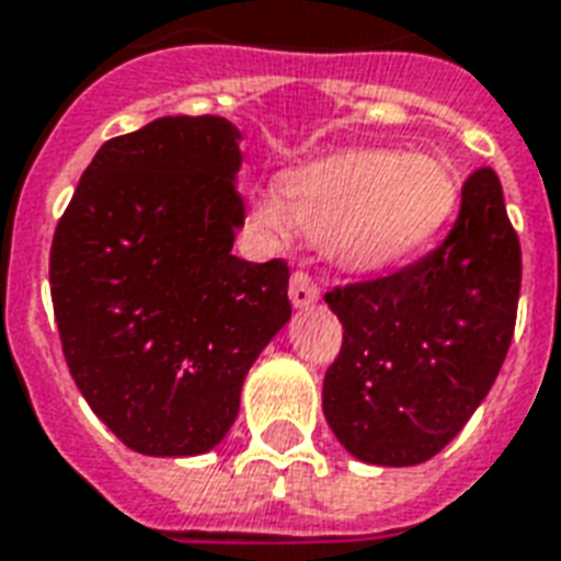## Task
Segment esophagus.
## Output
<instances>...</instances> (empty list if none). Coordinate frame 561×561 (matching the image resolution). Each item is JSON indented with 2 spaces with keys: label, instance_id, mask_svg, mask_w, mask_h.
I'll use <instances>...</instances> for the list:
<instances>
[{
  "label": "esophagus",
  "instance_id": "1",
  "mask_svg": "<svg viewBox=\"0 0 561 561\" xmlns=\"http://www.w3.org/2000/svg\"><path fill=\"white\" fill-rule=\"evenodd\" d=\"M318 297H321V288H318V282H314L309 273L297 270V273L291 276L294 309H309V306H314V302H318Z\"/></svg>",
  "mask_w": 561,
  "mask_h": 561
}]
</instances>
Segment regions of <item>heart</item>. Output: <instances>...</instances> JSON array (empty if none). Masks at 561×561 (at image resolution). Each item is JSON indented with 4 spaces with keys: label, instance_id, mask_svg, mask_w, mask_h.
Masks as SVG:
<instances>
[{
    "label": "heart",
    "instance_id": "heart-1",
    "mask_svg": "<svg viewBox=\"0 0 561 561\" xmlns=\"http://www.w3.org/2000/svg\"><path fill=\"white\" fill-rule=\"evenodd\" d=\"M460 202L458 178L437 153L344 151L282 178V198L255 202V222H291L351 270H392L428 249Z\"/></svg>",
    "mask_w": 561,
    "mask_h": 561
}]
</instances>
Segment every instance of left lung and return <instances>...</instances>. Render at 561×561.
<instances>
[{"mask_svg":"<svg viewBox=\"0 0 561 561\" xmlns=\"http://www.w3.org/2000/svg\"><path fill=\"white\" fill-rule=\"evenodd\" d=\"M520 273L500 178L481 165L437 249L327 291L344 335L323 377V416L344 449L377 467H413L451 443L505 363Z\"/></svg>","mask_w":561,"mask_h":561,"instance_id":"obj_1","label":"left lung"}]
</instances>
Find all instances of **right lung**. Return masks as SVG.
<instances>
[{
  "label": "right lung",
  "instance_id": "obj_1",
  "mask_svg": "<svg viewBox=\"0 0 561 561\" xmlns=\"http://www.w3.org/2000/svg\"><path fill=\"white\" fill-rule=\"evenodd\" d=\"M240 163L228 118H157L101 145L53 234L70 377L139 455L214 449L247 371L291 318L288 264L231 255L247 217Z\"/></svg>",
  "mask_w": 561,
  "mask_h": 561
}]
</instances>
